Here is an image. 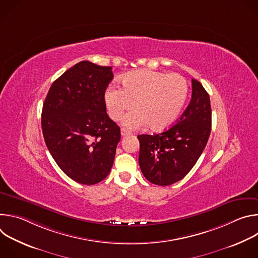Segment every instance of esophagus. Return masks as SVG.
Instances as JSON below:
<instances>
[{
	"mask_svg": "<svg viewBox=\"0 0 258 258\" xmlns=\"http://www.w3.org/2000/svg\"><path fill=\"white\" fill-rule=\"evenodd\" d=\"M120 133H121V136H122V137H125V136H128V135H131V132H130L128 130L124 128V127H122V128L120 130Z\"/></svg>",
	"mask_w": 258,
	"mask_h": 258,
	"instance_id": "1",
	"label": "esophagus"
}]
</instances>
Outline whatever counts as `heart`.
<instances>
[{
	"label": "heart",
	"instance_id": "b5f03b06",
	"mask_svg": "<svg viewBox=\"0 0 258 258\" xmlns=\"http://www.w3.org/2000/svg\"><path fill=\"white\" fill-rule=\"evenodd\" d=\"M122 90L110 87L105 93L109 116L118 120L124 111L136 107L122 118L131 130L150 124L153 131H163L174 123L188 97V83L178 73L165 75L152 70L128 72L121 80Z\"/></svg>",
	"mask_w": 258,
	"mask_h": 258
}]
</instances>
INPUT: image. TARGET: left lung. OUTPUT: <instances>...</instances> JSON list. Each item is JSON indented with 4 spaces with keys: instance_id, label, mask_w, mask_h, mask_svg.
Wrapping results in <instances>:
<instances>
[{
    "instance_id": "obj_1",
    "label": "left lung",
    "mask_w": 258,
    "mask_h": 258,
    "mask_svg": "<svg viewBox=\"0 0 258 258\" xmlns=\"http://www.w3.org/2000/svg\"><path fill=\"white\" fill-rule=\"evenodd\" d=\"M211 131L208 93L192 80V99L176 123L163 133L139 135V164L144 176L158 186L185 177L196 164Z\"/></svg>"
}]
</instances>
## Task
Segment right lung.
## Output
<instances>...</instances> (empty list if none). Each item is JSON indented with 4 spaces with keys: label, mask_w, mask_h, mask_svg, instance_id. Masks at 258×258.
Segmentation results:
<instances>
[{
    "label": "right lung",
    "mask_w": 258,
    "mask_h": 258,
    "mask_svg": "<svg viewBox=\"0 0 258 258\" xmlns=\"http://www.w3.org/2000/svg\"><path fill=\"white\" fill-rule=\"evenodd\" d=\"M112 67L82 61L51 86L42 111L48 149L61 170L83 185H95L111 170L120 127L106 112L105 91Z\"/></svg>",
    "instance_id": "obj_1"
}]
</instances>
